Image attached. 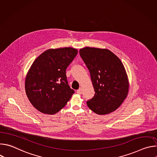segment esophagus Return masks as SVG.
<instances>
[{
  "label": "esophagus",
  "instance_id": "obj_1",
  "mask_svg": "<svg viewBox=\"0 0 157 157\" xmlns=\"http://www.w3.org/2000/svg\"><path fill=\"white\" fill-rule=\"evenodd\" d=\"M76 93H77L78 94H82V89H81V88L79 89H78Z\"/></svg>",
  "mask_w": 157,
  "mask_h": 157
}]
</instances>
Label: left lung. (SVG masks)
Here are the masks:
<instances>
[{
	"instance_id": "8db88e82",
	"label": "left lung",
	"mask_w": 157,
	"mask_h": 157,
	"mask_svg": "<svg viewBox=\"0 0 157 157\" xmlns=\"http://www.w3.org/2000/svg\"><path fill=\"white\" fill-rule=\"evenodd\" d=\"M79 54L90 72L94 97L87 101L88 107L99 115L116 110L126 98L128 81L120 59L107 49L86 47Z\"/></svg>"
}]
</instances>
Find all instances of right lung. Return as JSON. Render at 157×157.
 Listing matches in <instances>:
<instances>
[{"label":"right lung","instance_id":"1","mask_svg":"<svg viewBox=\"0 0 157 157\" xmlns=\"http://www.w3.org/2000/svg\"><path fill=\"white\" fill-rule=\"evenodd\" d=\"M78 50L71 48L50 49L33 63L27 75V96L35 109L44 114H56L75 93L68 85L67 67Z\"/></svg>","mask_w":157,"mask_h":157}]
</instances>
